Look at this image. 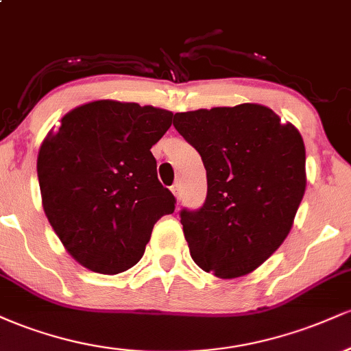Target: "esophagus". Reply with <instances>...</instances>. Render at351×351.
I'll use <instances>...</instances> for the list:
<instances>
[{"label": "esophagus", "instance_id": "obj_1", "mask_svg": "<svg viewBox=\"0 0 351 351\" xmlns=\"http://www.w3.org/2000/svg\"><path fill=\"white\" fill-rule=\"evenodd\" d=\"M171 191H173V195H175L176 199H181V183H175V184H173Z\"/></svg>", "mask_w": 351, "mask_h": 351}]
</instances>
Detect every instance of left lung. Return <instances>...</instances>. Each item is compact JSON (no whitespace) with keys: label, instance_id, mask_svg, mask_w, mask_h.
Instances as JSON below:
<instances>
[{"label":"left lung","instance_id":"left-lung-1","mask_svg":"<svg viewBox=\"0 0 351 351\" xmlns=\"http://www.w3.org/2000/svg\"><path fill=\"white\" fill-rule=\"evenodd\" d=\"M173 125L208 178L203 206L180 213L189 254L219 279L247 276L292 229L307 186L302 135L259 104L181 112Z\"/></svg>","mask_w":351,"mask_h":351}]
</instances>
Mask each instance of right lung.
Returning <instances> with one entry per match:
<instances>
[{"label":"right lung","mask_w":351,"mask_h":351,"mask_svg":"<svg viewBox=\"0 0 351 351\" xmlns=\"http://www.w3.org/2000/svg\"><path fill=\"white\" fill-rule=\"evenodd\" d=\"M173 114L95 100L60 119L39 148L43 208L66 251L92 272L120 274L142 259L153 226L175 211L150 148Z\"/></svg>","instance_id":"right-lung-1"}]
</instances>
